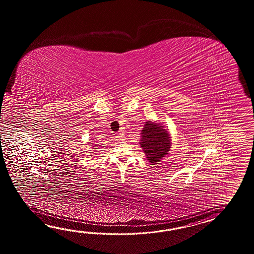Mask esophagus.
Instances as JSON below:
<instances>
[{
    "label": "esophagus",
    "instance_id": "obj_1",
    "mask_svg": "<svg viewBox=\"0 0 254 254\" xmlns=\"http://www.w3.org/2000/svg\"><path fill=\"white\" fill-rule=\"evenodd\" d=\"M116 140H125V133L124 132H120L118 134L116 135Z\"/></svg>",
    "mask_w": 254,
    "mask_h": 254
}]
</instances>
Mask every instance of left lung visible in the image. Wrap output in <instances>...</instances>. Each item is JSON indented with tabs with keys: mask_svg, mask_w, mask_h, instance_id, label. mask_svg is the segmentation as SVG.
<instances>
[{
	"mask_svg": "<svg viewBox=\"0 0 254 254\" xmlns=\"http://www.w3.org/2000/svg\"><path fill=\"white\" fill-rule=\"evenodd\" d=\"M140 145L145 153L148 162L157 163L167 155L171 148V137L163 126L146 122L140 133Z\"/></svg>",
	"mask_w": 254,
	"mask_h": 254,
	"instance_id": "8db88e82",
	"label": "left lung"
}]
</instances>
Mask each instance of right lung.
I'll list each match as a JSON object with an SVG mask.
<instances>
[{"instance_id": "add662e5", "label": "right lung", "mask_w": 254, "mask_h": 254, "mask_svg": "<svg viewBox=\"0 0 254 254\" xmlns=\"http://www.w3.org/2000/svg\"><path fill=\"white\" fill-rule=\"evenodd\" d=\"M95 146H96V145H95ZM95 146H92V147H95Z\"/></svg>"}]
</instances>
